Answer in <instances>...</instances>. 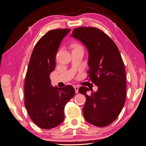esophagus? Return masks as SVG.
Instances as JSON below:
<instances>
[{"instance_id":"obj_1","label":"esophagus","mask_w":146,"mask_h":146,"mask_svg":"<svg viewBox=\"0 0 146 146\" xmlns=\"http://www.w3.org/2000/svg\"><path fill=\"white\" fill-rule=\"evenodd\" d=\"M75 91H76V93H78V86H74Z\"/></svg>"}]
</instances>
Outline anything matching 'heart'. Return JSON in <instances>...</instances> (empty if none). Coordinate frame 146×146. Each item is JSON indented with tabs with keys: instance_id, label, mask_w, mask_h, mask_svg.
I'll return each mask as SVG.
<instances>
[{
	"instance_id": "b5f03b06",
	"label": "heart",
	"mask_w": 146,
	"mask_h": 146,
	"mask_svg": "<svg viewBox=\"0 0 146 146\" xmlns=\"http://www.w3.org/2000/svg\"><path fill=\"white\" fill-rule=\"evenodd\" d=\"M74 48H76V47H82L80 46H79L78 44H74Z\"/></svg>"
}]
</instances>
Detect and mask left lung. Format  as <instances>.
<instances>
[{"label": "left lung", "mask_w": 146, "mask_h": 146, "mask_svg": "<svg viewBox=\"0 0 146 146\" xmlns=\"http://www.w3.org/2000/svg\"><path fill=\"white\" fill-rule=\"evenodd\" d=\"M71 36L87 48L88 77L98 87L91 95L86 93L88 88H79L80 93L86 98L83 108L84 117L95 126L106 127L116 120L125 102V69L121 54L112 39L98 28L77 27Z\"/></svg>", "instance_id": "1"}]
</instances>
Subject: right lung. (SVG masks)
Segmentation results:
<instances>
[{"mask_svg":"<svg viewBox=\"0 0 146 146\" xmlns=\"http://www.w3.org/2000/svg\"><path fill=\"white\" fill-rule=\"evenodd\" d=\"M70 31H48L37 42L30 57L25 78L24 104L32 121L42 129H51L63 121L65 105L75 95L73 86L54 87L50 78L61 42Z\"/></svg>","mask_w":146,"mask_h":146,"instance_id":"right-lung-1","label":"right lung"}]
</instances>
